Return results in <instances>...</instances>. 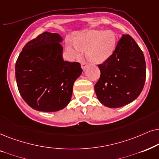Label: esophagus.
<instances>
[{
    "label": "esophagus",
    "instance_id": "obj_1",
    "mask_svg": "<svg viewBox=\"0 0 159 159\" xmlns=\"http://www.w3.org/2000/svg\"><path fill=\"white\" fill-rule=\"evenodd\" d=\"M86 67H87V63H86V62H84H84H81V67H82V69H83L84 70L86 68Z\"/></svg>",
    "mask_w": 159,
    "mask_h": 159
}]
</instances>
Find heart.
I'll list each match as a JSON object with an SVG mask.
<instances>
[{"label": "heart", "instance_id": "obj_1", "mask_svg": "<svg viewBox=\"0 0 159 159\" xmlns=\"http://www.w3.org/2000/svg\"><path fill=\"white\" fill-rule=\"evenodd\" d=\"M75 46L78 48H89L88 58L93 62H102L113 54L116 47V36L111 31L91 30L80 38Z\"/></svg>", "mask_w": 159, "mask_h": 159}]
</instances>
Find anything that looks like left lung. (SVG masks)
<instances>
[{
  "mask_svg": "<svg viewBox=\"0 0 159 159\" xmlns=\"http://www.w3.org/2000/svg\"><path fill=\"white\" fill-rule=\"evenodd\" d=\"M98 66L101 74L94 90L102 104L116 108L140 94L145 82V60L143 51L129 35H123L113 54Z\"/></svg>",
  "mask_w": 159,
  "mask_h": 159,
  "instance_id": "8db88e82",
  "label": "left lung"
}]
</instances>
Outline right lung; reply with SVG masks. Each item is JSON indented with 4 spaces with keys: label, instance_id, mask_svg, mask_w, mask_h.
<instances>
[{
    "label": "right lung",
    "instance_id": "add662e5",
    "mask_svg": "<svg viewBox=\"0 0 159 159\" xmlns=\"http://www.w3.org/2000/svg\"><path fill=\"white\" fill-rule=\"evenodd\" d=\"M61 41L59 34L44 32L26 43L16 62L20 94L37 111L55 112L66 107L82 73L79 62L63 60Z\"/></svg>",
    "mask_w": 159,
    "mask_h": 159
}]
</instances>
